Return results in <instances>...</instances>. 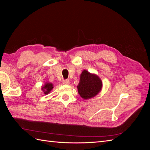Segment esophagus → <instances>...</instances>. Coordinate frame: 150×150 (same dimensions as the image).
<instances>
[{
  "label": "esophagus",
  "instance_id": "obj_1",
  "mask_svg": "<svg viewBox=\"0 0 150 150\" xmlns=\"http://www.w3.org/2000/svg\"><path fill=\"white\" fill-rule=\"evenodd\" d=\"M62 83L64 84H66V85H67V84H69V83H70V82H69V79H65V80H63V81H62Z\"/></svg>",
  "mask_w": 150,
  "mask_h": 150
}]
</instances>
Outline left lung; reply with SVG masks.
Masks as SVG:
<instances>
[{
	"instance_id": "left-lung-1",
	"label": "left lung",
	"mask_w": 150,
	"mask_h": 150,
	"mask_svg": "<svg viewBox=\"0 0 150 150\" xmlns=\"http://www.w3.org/2000/svg\"><path fill=\"white\" fill-rule=\"evenodd\" d=\"M103 83L99 76L84 70L80 76V81L77 86L81 98L88 99L94 97L101 91Z\"/></svg>"
}]
</instances>
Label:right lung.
I'll use <instances>...</instances> for the list:
<instances>
[{
  "label": "right lung",
  "instance_id": "right-lung-1",
  "mask_svg": "<svg viewBox=\"0 0 150 150\" xmlns=\"http://www.w3.org/2000/svg\"><path fill=\"white\" fill-rule=\"evenodd\" d=\"M52 89H53V84L50 83H46L42 88V90L43 91V92L45 94H49L50 92H51V91Z\"/></svg>",
  "mask_w": 150,
  "mask_h": 150
}]
</instances>
